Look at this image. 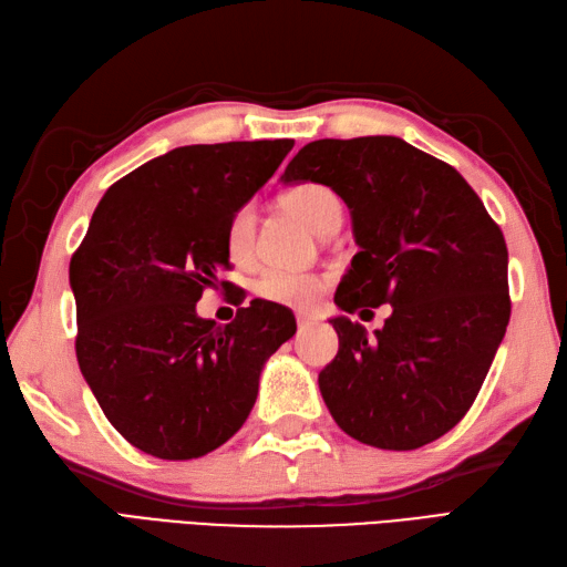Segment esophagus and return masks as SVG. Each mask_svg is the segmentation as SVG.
<instances>
[{
	"label": "esophagus",
	"instance_id": "esophagus-1",
	"mask_svg": "<svg viewBox=\"0 0 567 567\" xmlns=\"http://www.w3.org/2000/svg\"><path fill=\"white\" fill-rule=\"evenodd\" d=\"M315 324V320L312 317H308V315H298V329L302 331V329H308V327H312Z\"/></svg>",
	"mask_w": 567,
	"mask_h": 567
}]
</instances>
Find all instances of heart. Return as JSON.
Listing matches in <instances>:
<instances>
[{"mask_svg": "<svg viewBox=\"0 0 567 567\" xmlns=\"http://www.w3.org/2000/svg\"><path fill=\"white\" fill-rule=\"evenodd\" d=\"M288 212H293L302 224L315 233H324L329 228H339L341 224V199L331 187L320 183H302L284 195ZM255 247V209L240 206L233 212L226 226V250L233 261H247L252 257ZM327 279L315 274H288V271H267L257 281V296L267 302L288 308H310L324 291Z\"/></svg>", "mask_w": 567, "mask_h": 567, "instance_id": "heart-1", "label": "heart"}]
</instances>
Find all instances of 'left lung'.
<instances>
[{
  "instance_id": "obj_1",
  "label": "left lung",
  "mask_w": 567,
  "mask_h": 567,
  "mask_svg": "<svg viewBox=\"0 0 567 567\" xmlns=\"http://www.w3.org/2000/svg\"><path fill=\"white\" fill-rule=\"evenodd\" d=\"M284 183L347 202L361 250L337 288L343 312L392 306L375 337L339 315V353L320 392L343 433L416 450L472 409L509 322L503 230L452 165L399 136L302 146Z\"/></svg>"
}]
</instances>
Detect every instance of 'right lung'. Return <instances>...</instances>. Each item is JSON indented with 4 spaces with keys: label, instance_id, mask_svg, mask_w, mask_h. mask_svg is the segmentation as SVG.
Listing matches in <instances>:
<instances>
[{
    "label": "right lung",
    "instance_id": "add662e5",
    "mask_svg": "<svg viewBox=\"0 0 567 567\" xmlns=\"http://www.w3.org/2000/svg\"><path fill=\"white\" fill-rule=\"evenodd\" d=\"M293 140L195 144L124 175L69 261L76 361L115 431L151 457L197 460L240 431L267 358L296 317L252 300L216 327L197 315L230 267L226 226ZM226 284V281H224Z\"/></svg>",
    "mask_w": 567,
    "mask_h": 567
}]
</instances>
